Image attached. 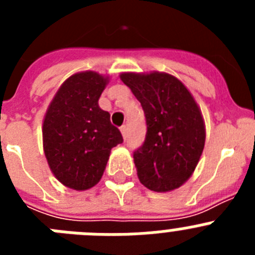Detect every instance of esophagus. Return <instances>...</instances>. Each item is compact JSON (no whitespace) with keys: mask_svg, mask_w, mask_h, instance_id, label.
Listing matches in <instances>:
<instances>
[{"mask_svg":"<svg viewBox=\"0 0 255 255\" xmlns=\"http://www.w3.org/2000/svg\"><path fill=\"white\" fill-rule=\"evenodd\" d=\"M120 131H121V134H123L124 139H126V135H128V128H126V125L121 126V128H120Z\"/></svg>","mask_w":255,"mask_h":255,"instance_id":"34e87169","label":"esophagus"}]
</instances>
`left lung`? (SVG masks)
<instances>
[{"mask_svg":"<svg viewBox=\"0 0 255 255\" xmlns=\"http://www.w3.org/2000/svg\"><path fill=\"white\" fill-rule=\"evenodd\" d=\"M120 79L143 107L147 135L134 152L139 181L157 193L175 190L193 175L206 141L199 106L179 79L152 71Z\"/></svg>","mask_w":255,"mask_h":255,"instance_id":"obj_1","label":"left lung"}]
</instances>
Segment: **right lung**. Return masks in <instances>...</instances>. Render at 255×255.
I'll list each match as a JSON object with an SVG mask.
<instances>
[{
	"label": "right lung",
	"instance_id": "add662e5",
	"mask_svg": "<svg viewBox=\"0 0 255 255\" xmlns=\"http://www.w3.org/2000/svg\"><path fill=\"white\" fill-rule=\"evenodd\" d=\"M108 76L82 71L66 79L47 108L42 126L43 150L56 179L74 190L98 184L110 153L123 143L110 114L98 106Z\"/></svg>",
	"mask_w": 255,
	"mask_h": 255
}]
</instances>
